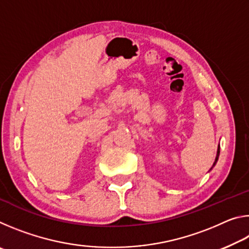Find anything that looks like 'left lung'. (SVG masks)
I'll use <instances>...</instances> for the list:
<instances>
[{
	"label": "left lung",
	"mask_w": 249,
	"mask_h": 249,
	"mask_svg": "<svg viewBox=\"0 0 249 249\" xmlns=\"http://www.w3.org/2000/svg\"><path fill=\"white\" fill-rule=\"evenodd\" d=\"M218 156H220V146H218V148H217V155H216L215 161H214V163H213V166H215V163H216V161H217V159H218Z\"/></svg>",
	"instance_id": "8db88e82"
}]
</instances>
